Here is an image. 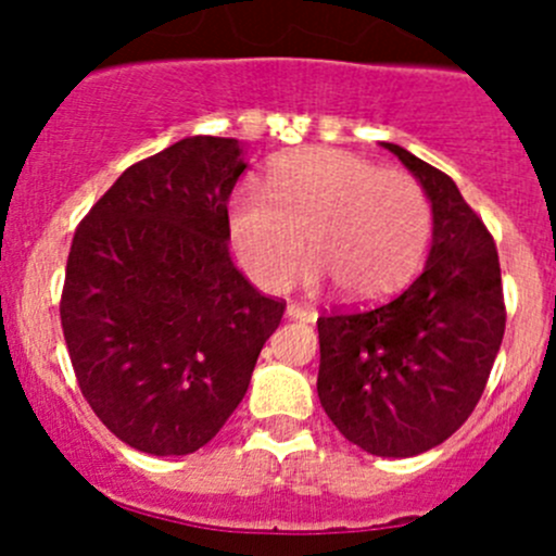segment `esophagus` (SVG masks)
I'll use <instances>...</instances> for the list:
<instances>
[{
	"mask_svg": "<svg viewBox=\"0 0 556 556\" xmlns=\"http://www.w3.org/2000/svg\"><path fill=\"white\" fill-rule=\"evenodd\" d=\"M285 314H288L290 319H301V323H314V319H317V312L301 304H288V312Z\"/></svg>",
	"mask_w": 556,
	"mask_h": 556,
	"instance_id": "esophagus-1",
	"label": "esophagus"
}]
</instances>
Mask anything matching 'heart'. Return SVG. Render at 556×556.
<instances>
[{"label": "heart", "mask_w": 556, "mask_h": 556, "mask_svg": "<svg viewBox=\"0 0 556 556\" xmlns=\"http://www.w3.org/2000/svg\"><path fill=\"white\" fill-rule=\"evenodd\" d=\"M268 199L239 188L231 242L257 285H293L309 242V282L330 277L341 299L377 301L419 271L430 242V204L412 177L355 153L314 148L279 161ZM307 239L304 240L303 237Z\"/></svg>", "instance_id": "b5f03b06"}]
</instances>
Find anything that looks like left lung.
<instances>
[{"instance_id":"obj_1","label":"left lung","mask_w":556,"mask_h":556,"mask_svg":"<svg viewBox=\"0 0 556 556\" xmlns=\"http://www.w3.org/2000/svg\"><path fill=\"white\" fill-rule=\"evenodd\" d=\"M433 212L422 274L390 304L317 319V395L339 433L377 457H414L470 417L506 330L501 263L444 172L382 142Z\"/></svg>"}]
</instances>
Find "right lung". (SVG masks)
<instances>
[{"label":"right lung","mask_w":556,"mask_h":556,"mask_svg":"<svg viewBox=\"0 0 556 556\" xmlns=\"http://www.w3.org/2000/svg\"><path fill=\"white\" fill-rule=\"evenodd\" d=\"M247 144L185 137L128 166L72 239L61 328L83 395L155 457L210 444L282 319L228 252Z\"/></svg>","instance_id":"1"}]
</instances>
